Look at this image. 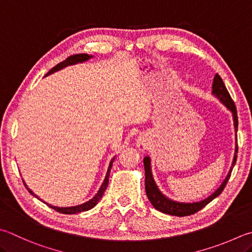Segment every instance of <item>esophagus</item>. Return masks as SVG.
I'll list each match as a JSON object with an SVG mask.
<instances>
[{
	"label": "esophagus",
	"instance_id": "esophagus-1",
	"mask_svg": "<svg viewBox=\"0 0 252 252\" xmlns=\"http://www.w3.org/2000/svg\"><path fill=\"white\" fill-rule=\"evenodd\" d=\"M137 146H138V148L140 150H146L147 149V142L146 140H139L138 142H137Z\"/></svg>",
	"mask_w": 252,
	"mask_h": 252
}]
</instances>
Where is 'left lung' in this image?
<instances>
[{"label":"left lung","instance_id":"left-lung-1","mask_svg":"<svg viewBox=\"0 0 252 252\" xmlns=\"http://www.w3.org/2000/svg\"><path fill=\"white\" fill-rule=\"evenodd\" d=\"M213 94L216 97L220 98V101L224 104V105L228 108V110L232 113V117H234V124H235V130H238V116H237V110L235 106V103L232 101L229 92L227 91L224 82L220 78V74H216L214 78V82H213ZM237 154H238V146L236 147L234 161H232L231 168L228 175H227L225 181L221 183V185L218 188L216 191L212 194L211 196H208L205 200L196 203H179L174 202L172 200H169L168 197H165L162 193L159 191L158 187L155 183V180L153 178V173H151V167H150V158L149 157H145L144 158V165H145V188L146 193L148 196V200L153 204V206L160 212L164 213V214L173 215V216H189L192 214H195L198 211H201L203 207H205L208 203L212 202L215 197H217L220 194L224 191L227 182L230 178L231 171L237 160Z\"/></svg>","mask_w":252,"mask_h":252}]
</instances>
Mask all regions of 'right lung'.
<instances>
[{
    "label": "right lung",
    "mask_w": 252,
    "mask_h": 252,
    "mask_svg": "<svg viewBox=\"0 0 252 252\" xmlns=\"http://www.w3.org/2000/svg\"><path fill=\"white\" fill-rule=\"evenodd\" d=\"M90 58H92V56H89L87 54H79V55H73V56H70L68 57L67 59L63 60V63H58L57 65H55L54 68H52L48 73H47L46 75H49L51 73L56 72V71H58L60 69H63L64 67H67V65H71V64H75L78 63H83V61H87L89 60ZM115 158H113L112 161L110 162V167H108V170H107V173H106V177H105V180H104L103 184L101 185V188H99V189L97 191V193L95 194V196H94L93 198H91V200L88 201L87 203H83L81 204V205H78V206H72V207H57V206H52V205H49V204H47L49 207H51L52 210H55L57 212L59 213H63V214H77V213H80V212H85V211H89L91 210V208H93L94 206L96 205V204L98 203V201L101 200L104 192H105V189L107 188V184H108V177H110V172H111V169H112V165H113V161ZM24 185H25L26 189H28V192H30L32 195H34L35 197L38 198L37 195H35L34 193H32L30 189L27 188V185L25 184V182H24Z\"/></svg>",
    "instance_id": "right-lung-1"
}]
</instances>
